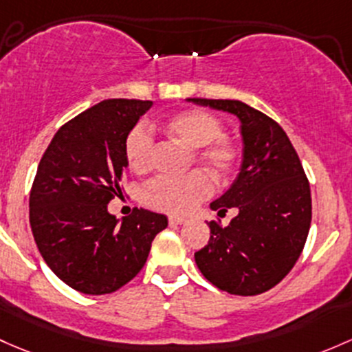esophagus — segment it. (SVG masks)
<instances>
[{"instance_id":"34e87169","label":"esophagus","mask_w":352,"mask_h":352,"mask_svg":"<svg viewBox=\"0 0 352 352\" xmlns=\"http://www.w3.org/2000/svg\"><path fill=\"white\" fill-rule=\"evenodd\" d=\"M168 223L170 224H184V223H187V217H184V216H168Z\"/></svg>"}]
</instances>
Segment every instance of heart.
Here are the masks:
<instances>
[{"label": "heart", "instance_id": "heart-1", "mask_svg": "<svg viewBox=\"0 0 352 352\" xmlns=\"http://www.w3.org/2000/svg\"><path fill=\"white\" fill-rule=\"evenodd\" d=\"M166 138L192 148V155L204 164L217 179L226 180L236 172L239 148L223 135V123L216 114L201 108H190L172 114L162 123ZM153 140L145 126H135L124 140V157L133 172L145 173L150 168ZM212 192V180L202 170H192L179 179L151 180L143 188V202L165 212H187Z\"/></svg>", "mask_w": 352, "mask_h": 352}]
</instances>
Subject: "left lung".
<instances>
[{
	"instance_id": "1",
	"label": "left lung",
	"mask_w": 352,
	"mask_h": 352,
	"mask_svg": "<svg viewBox=\"0 0 352 352\" xmlns=\"http://www.w3.org/2000/svg\"><path fill=\"white\" fill-rule=\"evenodd\" d=\"M187 101L234 114L243 160L231 187L210 202L217 214L236 207L228 228L210 221L209 243L195 253L202 275L232 295H258L288 275L312 219L310 186L297 151L276 121L232 99Z\"/></svg>"
}]
</instances>
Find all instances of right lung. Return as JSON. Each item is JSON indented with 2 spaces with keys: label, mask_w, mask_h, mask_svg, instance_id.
Returning <instances> with one entry per match:
<instances>
[{
  "label": "right lung",
  "mask_w": 352,
  "mask_h": 352,
  "mask_svg": "<svg viewBox=\"0 0 352 352\" xmlns=\"http://www.w3.org/2000/svg\"><path fill=\"white\" fill-rule=\"evenodd\" d=\"M151 106L140 99L92 106L55 133L36 168L33 238L52 272L80 294H113L135 278L168 226L146 209H133L121 223L108 212L128 166L124 140Z\"/></svg>",
  "instance_id": "obj_1"
}]
</instances>
